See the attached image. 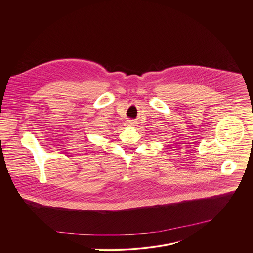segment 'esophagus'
<instances>
[{"label":"esophagus","mask_w":253,"mask_h":253,"mask_svg":"<svg viewBox=\"0 0 253 253\" xmlns=\"http://www.w3.org/2000/svg\"><path fill=\"white\" fill-rule=\"evenodd\" d=\"M126 125H127L128 126H133L135 125V122H134L133 120H129V121H127Z\"/></svg>","instance_id":"34e87169"}]
</instances>
